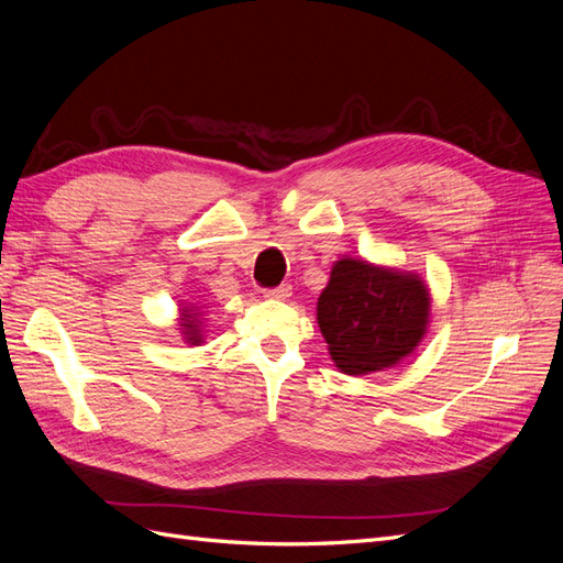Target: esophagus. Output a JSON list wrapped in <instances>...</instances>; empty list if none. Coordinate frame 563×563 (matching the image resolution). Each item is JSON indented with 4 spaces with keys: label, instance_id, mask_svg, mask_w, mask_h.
<instances>
[{
    "label": "esophagus",
    "instance_id": "1",
    "mask_svg": "<svg viewBox=\"0 0 563 563\" xmlns=\"http://www.w3.org/2000/svg\"><path fill=\"white\" fill-rule=\"evenodd\" d=\"M265 298H269V300H288L291 298V286L288 284H282V286H277V288H265Z\"/></svg>",
    "mask_w": 563,
    "mask_h": 563
}]
</instances>
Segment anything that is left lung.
I'll list each match as a JSON object with an SVG mask.
<instances>
[{
    "mask_svg": "<svg viewBox=\"0 0 563 563\" xmlns=\"http://www.w3.org/2000/svg\"><path fill=\"white\" fill-rule=\"evenodd\" d=\"M430 291L395 267L340 258L317 302V321L335 366L347 376L385 371L411 354L428 331Z\"/></svg>",
    "mask_w": 563,
    "mask_h": 563,
    "instance_id": "1",
    "label": "left lung"
}]
</instances>
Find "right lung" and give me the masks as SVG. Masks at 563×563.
<instances>
[{"instance_id": "add662e5", "label": "right lung", "mask_w": 563, "mask_h": 563, "mask_svg": "<svg viewBox=\"0 0 563 563\" xmlns=\"http://www.w3.org/2000/svg\"><path fill=\"white\" fill-rule=\"evenodd\" d=\"M199 317H201V312H199V308L197 305H185V308H180V333H183V338H185V343H190V345H199V343H203V335H201V321H199Z\"/></svg>"}]
</instances>
